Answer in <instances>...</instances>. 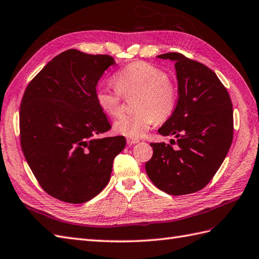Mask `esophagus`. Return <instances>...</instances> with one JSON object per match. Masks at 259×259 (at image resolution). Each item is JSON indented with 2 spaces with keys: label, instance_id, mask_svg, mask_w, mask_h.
Returning a JSON list of instances; mask_svg holds the SVG:
<instances>
[{
  "label": "esophagus",
  "instance_id": "esophagus-1",
  "mask_svg": "<svg viewBox=\"0 0 259 259\" xmlns=\"http://www.w3.org/2000/svg\"><path fill=\"white\" fill-rule=\"evenodd\" d=\"M127 142L131 146V144L139 143V139H136V138H127Z\"/></svg>",
  "mask_w": 259,
  "mask_h": 259
}]
</instances>
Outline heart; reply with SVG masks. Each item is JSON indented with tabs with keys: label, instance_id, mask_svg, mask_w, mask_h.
<instances>
[{
	"label": "heart",
	"instance_id": "obj_1",
	"mask_svg": "<svg viewBox=\"0 0 259 259\" xmlns=\"http://www.w3.org/2000/svg\"><path fill=\"white\" fill-rule=\"evenodd\" d=\"M117 88L100 86L96 90V101L108 116L116 117L122 110V95L138 94L134 113L119 117L113 127L128 138L143 136L157 121L169 119L178 105L176 83L167 79L163 69L146 62H136L120 69L113 76Z\"/></svg>",
	"mask_w": 259,
	"mask_h": 259
}]
</instances>
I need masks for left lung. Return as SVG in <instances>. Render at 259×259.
<instances>
[{"label":"left lung","instance_id":"left-lung-1","mask_svg":"<svg viewBox=\"0 0 259 259\" xmlns=\"http://www.w3.org/2000/svg\"><path fill=\"white\" fill-rule=\"evenodd\" d=\"M176 63L179 99L173 115L158 130L177 138L178 148L150 143L149 179L170 195L191 194L211 181L233 141V105L212 69L180 53L158 56ZM174 139H171V141Z\"/></svg>","mask_w":259,"mask_h":259}]
</instances>
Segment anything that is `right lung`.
<instances>
[{
	"label": "right lung",
	"mask_w": 259,
	"mask_h": 259,
	"mask_svg": "<svg viewBox=\"0 0 259 259\" xmlns=\"http://www.w3.org/2000/svg\"><path fill=\"white\" fill-rule=\"evenodd\" d=\"M116 62L68 50L54 57L24 93L20 139L27 163L47 194L85 203L110 180L122 136L96 138L111 125L96 101V86Z\"/></svg>",
	"instance_id": "1"
}]
</instances>
